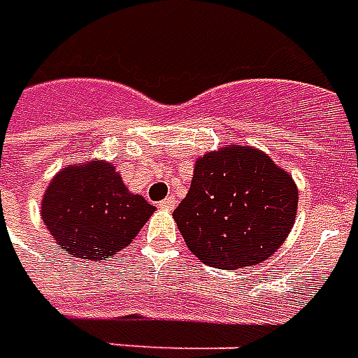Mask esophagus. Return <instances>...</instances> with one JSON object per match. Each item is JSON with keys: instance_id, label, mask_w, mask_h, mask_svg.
Returning <instances> with one entry per match:
<instances>
[{"instance_id": "1", "label": "esophagus", "mask_w": 358, "mask_h": 358, "mask_svg": "<svg viewBox=\"0 0 358 358\" xmlns=\"http://www.w3.org/2000/svg\"><path fill=\"white\" fill-rule=\"evenodd\" d=\"M161 207H163V209H174V197H166V199H163V201H161Z\"/></svg>"}]
</instances>
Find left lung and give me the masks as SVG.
Listing matches in <instances>:
<instances>
[{
	"label": "left lung",
	"instance_id": "8db88e82",
	"mask_svg": "<svg viewBox=\"0 0 358 358\" xmlns=\"http://www.w3.org/2000/svg\"><path fill=\"white\" fill-rule=\"evenodd\" d=\"M297 187L268 155L222 148L195 163L189 192L172 217L199 261L236 270L266 261L292 232Z\"/></svg>",
	"mask_w": 358,
	"mask_h": 358
}]
</instances>
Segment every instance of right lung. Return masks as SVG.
Instances as JSON below:
<instances>
[{
    "label": "right lung",
    "instance_id": "obj_1",
    "mask_svg": "<svg viewBox=\"0 0 358 358\" xmlns=\"http://www.w3.org/2000/svg\"><path fill=\"white\" fill-rule=\"evenodd\" d=\"M155 210L122 184L110 163L66 166L51 180L42 218L59 248L84 261H105L138 236Z\"/></svg>",
    "mask_w": 358,
    "mask_h": 358
}]
</instances>
